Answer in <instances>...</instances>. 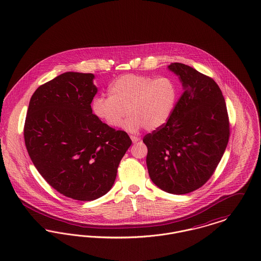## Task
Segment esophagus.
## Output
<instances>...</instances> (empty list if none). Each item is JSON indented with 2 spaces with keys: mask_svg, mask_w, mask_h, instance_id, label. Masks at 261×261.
Masks as SVG:
<instances>
[{
  "mask_svg": "<svg viewBox=\"0 0 261 261\" xmlns=\"http://www.w3.org/2000/svg\"><path fill=\"white\" fill-rule=\"evenodd\" d=\"M130 138H131V140H132V142H133V143H137L139 140H140V138L137 137V136H130Z\"/></svg>",
  "mask_w": 261,
  "mask_h": 261,
  "instance_id": "1",
  "label": "esophagus"
}]
</instances>
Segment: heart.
I'll return each instance as SVG.
<instances>
[{"mask_svg": "<svg viewBox=\"0 0 261 261\" xmlns=\"http://www.w3.org/2000/svg\"><path fill=\"white\" fill-rule=\"evenodd\" d=\"M177 97L176 88L169 77L153 79L126 74L117 77L108 88V97L95 96L92 101L93 114L109 127L123 124L128 132L142 127L153 130L169 120Z\"/></svg>", "mask_w": 261, "mask_h": 261, "instance_id": "obj_1", "label": "heart"}]
</instances>
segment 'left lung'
<instances>
[{"label": "left lung", "instance_id": "obj_1", "mask_svg": "<svg viewBox=\"0 0 261 261\" xmlns=\"http://www.w3.org/2000/svg\"><path fill=\"white\" fill-rule=\"evenodd\" d=\"M168 68L184 92L168 122L143 142L153 184L169 193L186 194L212 176L227 148L230 124L225 98L213 79L181 63Z\"/></svg>", "mask_w": 261, "mask_h": 261}]
</instances>
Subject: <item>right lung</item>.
I'll return each instance as SVG.
<instances>
[{
    "label": "right lung",
    "instance_id": "1",
    "mask_svg": "<svg viewBox=\"0 0 261 261\" xmlns=\"http://www.w3.org/2000/svg\"><path fill=\"white\" fill-rule=\"evenodd\" d=\"M93 74L67 72L31 96L24 143L34 167L54 189L80 201L107 194L132 141L92 113Z\"/></svg>",
    "mask_w": 261,
    "mask_h": 261
}]
</instances>
